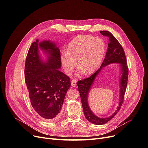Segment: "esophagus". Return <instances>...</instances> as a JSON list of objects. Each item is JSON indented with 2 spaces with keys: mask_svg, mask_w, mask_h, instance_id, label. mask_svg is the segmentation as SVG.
<instances>
[{
  "mask_svg": "<svg viewBox=\"0 0 148 148\" xmlns=\"http://www.w3.org/2000/svg\"><path fill=\"white\" fill-rule=\"evenodd\" d=\"M76 83H77V81L75 80H73L71 81V86L73 87H75L76 86Z\"/></svg>",
  "mask_w": 148,
  "mask_h": 148,
  "instance_id": "34e87169",
  "label": "esophagus"
}]
</instances>
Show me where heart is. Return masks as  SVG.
<instances>
[{"instance_id": "1", "label": "heart", "mask_w": 148, "mask_h": 148, "mask_svg": "<svg viewBox=\"0 0 148 148\" xmlns=\"http://www.w3.org/2000/svg\"><path fill=\"white\" fill-rule=\"evenodd\" d=\"M106 52V44L100 38L90 35H80L71 41L66 52L60 56V62L66 74H71L77 65L79 73L90 75L101 64Z\"/></svg>"}]
</instances>
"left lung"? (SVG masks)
Masks as SVG:
<instances>
[{"label":"left lung","instance_id":"8db88e82","mask_svg":"<svg viewBox=\"0 0 148 148\" xmlns=\"http://www.w3.org/2000/svg\"><path fill=\"white\" fill-rule=\"evenodd\" d=\"M100 33L104 36H108L109 39L107 51L103 64L101 65L99 69L89 78L80 80L77 83L85 118L90 123L98 125H103L109 121L119 111L123 101V98L127 86L128 75V68L127 65V59L122 47L118 41L116 40V38L110 32L102 30L100 31ZM113 63L119 64L120 69L119 104L116 111L110 116L107 118H99L92 113L89 107L88 103L89 92L97 77L103 69V68Z\"/></svg>","mask_w":148,"mask_h":148}]
</instances>
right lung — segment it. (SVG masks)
I'll list each match as a JSON object with an SVG mask.
<instances>
[{
    "label": "right lung",
    "instance_id": "add662e5",
    "mask_svg": "<svg viewBox=\"0 0 148 148\" xmlns=\"http://www.w3.org/2000/svg\"><path fill=\"white\" fill-rule=\"evenodd\" d=\"M60 68V53L57 44L51 40L40 41L36 39L26 57L25 82L33 108L47 121L59 118L71 86L69 77L61 72Z\"/></svg>",
    "mask_w": 148,
    "mask_h": 148
}]
</instances>
